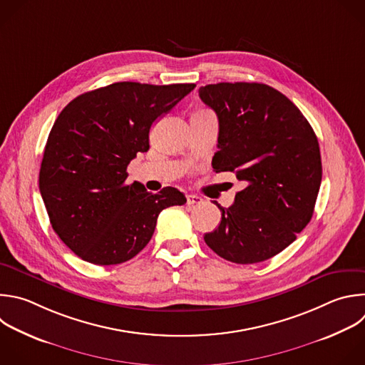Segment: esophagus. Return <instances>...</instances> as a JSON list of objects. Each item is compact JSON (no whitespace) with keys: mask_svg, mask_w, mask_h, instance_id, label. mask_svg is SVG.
I'll return each instance as SVG.
<instances>
[{"mask_svg":"<svg viewBox=\"0 0 365 365\" xmlns=\"http://www.w3.org/2000/svg\"><path fill=\"white\" fill-rule=\"evenodd\" d=\"M186 202H187V205H199V203L203 202V199L196 196V195H187L186 196Z\"/></svg>","mask_w":365,"mask_h":365,"instance_id":"1","label":"esophagus"}]
</instances>
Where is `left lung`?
I'll list each match as a JSON object with an SVG mask.
<instances>
[{
    "label": "left lung",
    "instance_id": "left-lung-1",
    "mask_svg": "<svg viewBox=\"0 0 365 365\" xmlns=\"http://www.w3.org/2000/svg\"><path fill=\"white\" fill-rule=\"evenodd\" d=\"M217 115L216 172H233L245 189L222 212L206 245L235 264L282 252L311 220L322 165L318 139L299 108L262 83H217L199 88Z\"/></svg>",
    "mask_w": 365,
    "mask_h": 365
}]
</instances>
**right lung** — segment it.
I'll use <instances>...</instances> for the list:
<instances>
[{
	"label": "right lung",
	"mask_w": 365,
	"mask_h": 365,
	"mask_svg": "<svg viewBox=\"0 0 365 365\" xmlns=\"http://www.w3.org/2000/svg\"><path fill=\"white\" fill-rule=\"evenodd\" d=\"M196 84L113 83L71 100L54 121L40 169L51 226L83 261L117 265L153 236L159 213L186 203L175 187L130 185L128 165L149 150V132Z\"/></svg>",
	"instance_id": "add662e5"
}]
</instances>
